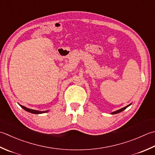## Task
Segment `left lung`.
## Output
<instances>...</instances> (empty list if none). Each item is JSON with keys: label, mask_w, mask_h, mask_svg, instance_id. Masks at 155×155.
Here are the masks:
<instances>
[{"label": "left lung", "mask_w": 155, "mask_h": 155, "mask_svg": "<svg viewBox=\"0 0 155 155\" xmlns=\"http://www.w3.org/2000/svg\"><path fill=\"white\" fill-rule=\"evenodd\" d=\"M130 105H131V104H129V105H128V106H126L124 107V108H122L120 109V110H116V111H115V112H112L111 114H118V113L121 112L123 111V110H124L126 108H128V107L129 106H130Z\"/></svg>", "instance_id": "obj_1"}]
</instances>
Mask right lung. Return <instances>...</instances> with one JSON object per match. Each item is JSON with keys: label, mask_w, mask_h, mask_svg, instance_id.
<instances>
[{"label": "right lung", "mask_w": 155, "mask_h": 155, "mask_svg": "<svg viewBox=\"0 0 155 155\" xmlns=\"http://www.w3.org/2000/svg\"><path fill=\"white\" fill-rule=\"evenodd\" d=\"M20 105V104H19ZM20 106L22 108H23L25 110H26V111L29 112L30 113H32V114H42V113H45L48 112V110H47V111H38V110H32V109H30V108H26V107H25L22 105H20Z\"/></svg>", "instance_id": "obj_1"}]
</instances>
